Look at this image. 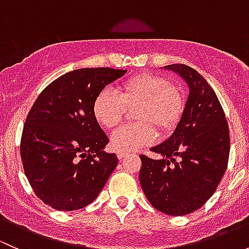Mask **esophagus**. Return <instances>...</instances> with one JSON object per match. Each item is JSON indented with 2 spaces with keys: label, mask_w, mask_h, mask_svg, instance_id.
I'll list each match as a JSON object with an SVG mask.
<instances>
[{
  "label": "esophagus",
  "mask_w": 249,
  "mask_h": 249,
  "mask_svg": "<svg viewBox=\"0 0 249 249\" xmlns=\"http://www.w3.org/2000/svg\"><path fill=\"white\" fill-rule=\"evenodd\" d=\"M127 155H129V153H127V152H118L117 153V157H118V159H119V160L124 159V158L127 157Z\"/></svg>",
  "instance_id": "esophagus-1"
}]
</instances>
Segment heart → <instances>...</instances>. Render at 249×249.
I'll return each mask as SVG.
<instances>
[{"label":"heart","mask_w":249,"mask_h":249,"mask_svg":"<svg viewBox=\"0 0 249 249\" xmlns=\"http://www.w3.org/2000/svg\"><path fill=\"white\" fill-rule=\"evenodd\" d=\"M135 124L124 125L110 135V147L117 152H134L149 145L161 134L171 132L184 109L183 96L169 79L154 73H140L122 84L119 92L104 89L92 104V114L101 126L114 127L125 109L135 108Z\"/></svg>","instance_id":"b5f03b06"}]
</instances>
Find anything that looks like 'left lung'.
I'll return each mask as SVG.
<instances>
[{
    "instance_id": "8db88e82",
    "label": "left lung",
    "mask_w": 249,
    "mask_h": 249,
    "mask_svg": "<svg viewBox=\"0 0 249 249\" xmlns=\"http://www.w3.org/2000/svg\"><path fill=\"white\" fill-rule=\"evenodd\" d=\"M164 70L182 78L189 94L171 136L152 148L161 158L140 155L139 177L153 207L170 215H184L199 210L224 176L230 152L229 126L217 95L199 72L182 64Z\"/></svg>"
}]
</instances>
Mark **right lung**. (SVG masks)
I'll list each match as a JSON object with an SVG mask.
<instances>
[{
  "label": "right lung",
  "instance_id": "obj_1",
  "mask_svg": "<svg viewBox=\"0 0 249 249\" xmlns=\"http://www.w3.org/2000/svg\"><path fill=\"white\" fill-rule=\"evenodd\" d=\"M125 73L109 67L74 70L37 97L22 130L20 154L35 194L46 205L57 211L85 207L117 167V155L105 152L108 139L95 120L92 104Z\"/></svg>",
  "mask_w": 249,
  "mask_h": 249
}]
</instances>
